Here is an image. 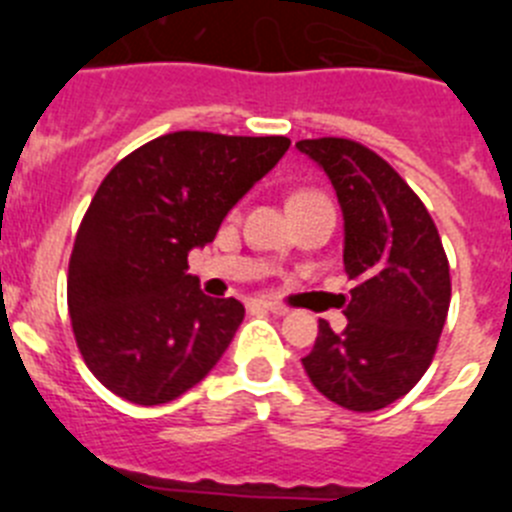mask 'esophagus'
<instances>
[{
	"mask_svg": "<svg viewBox=\"0 0 512 512\" xmlns=\"http://www.w3.org/2000/svg\"><path fill=\"white\" fill-rule=\"evenodd\" d=\"M253 305L264 307V310L274 312V315H284V312H287V307L279 305V302H271V300H256V302H253Z\"/></svg>",
	"mask_w": 512,
	"mask_h": 512,
	"instance_id": "34e87169",
	"label": "esophagus"
}]
</instances>
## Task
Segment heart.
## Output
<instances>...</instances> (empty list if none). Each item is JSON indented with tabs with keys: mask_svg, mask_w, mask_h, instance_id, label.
<instances>
[{
	"mask_svg": "<svg viewBox=\"0 0 512 512\" xmlns=\"http://www.w3.org/2000/svg\"><path fill=\"white\" fill-rule=\"evenodd\" d=\"M320 194L318 192H297L292 194V200L289 202H305V200H318Z\"/></svg>",
	"mask_w": 512,
	"mask_h": 512,
	"instance_id": "obj_1",
	"label": "heart"
}]
</instances>
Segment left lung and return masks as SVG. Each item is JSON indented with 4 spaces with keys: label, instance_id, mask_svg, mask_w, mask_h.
Returning <instances> with one entry per match:
<instances>
[{
    "label": "left lung",
    "instance_id": "1",
    "mask_svg": "<svg viewBox=\"0 0 512 512\" xmlns=\"http://www.w3.org/2000/svg\"><path fill=\"white\" fill-rule=\"evenodd\" d=\"M297 148L336 189L343 266L356 282L343 297L346 328L336 333L320 320L302 366L330 402L382 410L431 366L449 315V259L420 197L382 156L346 138L300 140Z\"/></svg>",
    "mask_w": 512,
    "mask_h": 512
}]
</instances>
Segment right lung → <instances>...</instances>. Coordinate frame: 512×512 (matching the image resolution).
<instances>
[{
  "instance_id": "right-lung-1",
  "label": "right lung",
  "mask_w": 512,
  "mask_h": 512,
  "mask_svg": "<svg viewBox=\"0 0 512 512\" xmlns=\"http://www.w3.org/2000/svg\"><path fill=\"white\" fill-rule=\"evenodd\" d=\"M289 138L161 135L104 176L76 233L69 315L94 377L122 400L164 405L210 374L243 305L187 274L235 202L277 166Z\"/></svg>"
}]
</instances>
